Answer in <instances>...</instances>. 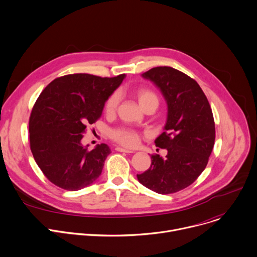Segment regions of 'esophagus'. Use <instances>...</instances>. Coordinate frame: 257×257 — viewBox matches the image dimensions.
I'll return each instance as SVG.
<instances>
[{
  "label": "esophagus",
  "instance_id": "1",
  "mask_svg": "<svg viewBox=\"0 0 257 257\" xmlns=\"http://www.w3.org/2000/svg\"><path fill=\"white\" fill-rule=\"evenodd\" d=\"M116 151L118 152H124V153H134V151L132 150H128V149H125V148H121V147H116L115 148Z\"/></svg>",
  "mask_w": 257,
  "mask_h": 257
}]
</instances>
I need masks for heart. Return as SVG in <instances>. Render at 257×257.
Masks as SVG:
<instances>
[{
  "label": "heart",
  "mask_w": 257,
  "mask_h": 257,
  "mask_svg": "<svg viewBox=\"0 0 257 257\" xmlns=\"http://www.w3.org/2000/svg\"><path fill=\"white\" fill-rule=\"evenodd\" d=\"M135 96L138 99L142 108L151 101L157 102L156 95L152 91L147 89H138L137 91H135ZM118 100L119 99L117 94H113L107 99L105 103V112L107 114H113L116 111ZM110 137L112 138V140L125 147H135L138 145L140 141L139 133L127 127H118L115 130H112L110 132Z\"/></svg>",
  "instance_id": "obj_1"
}]
</instances>
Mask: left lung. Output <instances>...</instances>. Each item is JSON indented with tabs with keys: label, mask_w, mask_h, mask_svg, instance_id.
Returning <instances> with one entry per match:
<instances>
[{
	"label": "left lung",
	"mask_w": 257,
	"mask_h": 257,
	"mask_svg": "<svg viewBox=\"0 0 257 257\" xmlns=\"http://www.w3.org/2000/svg\"><path fill=\"white\" fill-rule=\"evenodd\" d=\"M142 76L156 85L167 104L164 132L155 140L167 154L152 155L150 168L137 178L158 194L176 193L193 184L207 165L215 140L212 111L200 85L182 71L159 66Z\"/></svg>",
	"instance_id": "1"
}]
</instances>
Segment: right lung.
I'll return each mask as SVG.
<instances>
[{"label":"right lung","instance_id":"add662e5","mask_svg":"<svg viewBox=\"0 0 257 257\" xmlns=\"http://www.w3.org/2000/svg\"><path fill=\"white\" fill-rule=\"evenodd\" d=\"M124 77L68 74L54 79L41 93L30 117V142L37 164L51 183L77 191L101 176L110 148L101 144L89 150L81 139Z\"/></svg>","mask_w":257,"mask_h":257}]
</instances>
